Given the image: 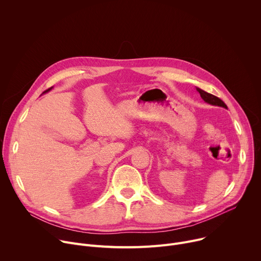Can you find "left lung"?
Wrapping results in <instances>:
<instances>
[{"instance_id": "1", "label": "left lung", "mask_w": 261, "mask_h": 261, "mask_svg": "<svg viewBox=\"0 0 261 261\" xmlns=\"http://www.w3.org/2000/svg\"><path fill=\"white\" fill-rule=\"evenodd\" d=\"M196 90H197V92L200 94V97H201L206 103L212 104V105H216V106H221V107L227 108L226 104H225L224 102H223L220 98H218V97H216V96H214V95H212V94H210V93H206V92H204L203 90H201V89H199V88H197Z\"/></svg>"}]
</instances>
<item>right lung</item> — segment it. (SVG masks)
Here are the masks:
<instances>
[{
  "label": "right lung",
  "instance_id": "add662e5",
  "mask_svg": "<svg viewBox=\"0 0 261 261\" xmlns=\"http://www.w3.org/2000/svg\"><path fill=\"white\" fill-rule=\"evenodd\" d=\"M51 90V88L50 89H48V90H46V91H44V93H46V92H48V91H50Z\"/></svg>",
  "mask_w": 261,
  "mask_h": 261
}]
</instances>
